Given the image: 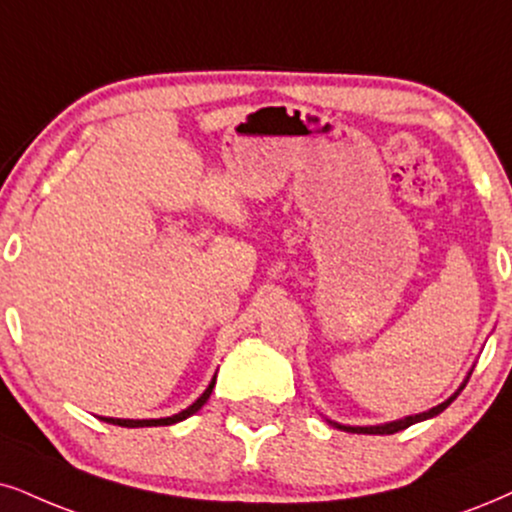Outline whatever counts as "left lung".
<instances>
[{
  "instance_id": "8db88e82",
  "label": "left lung",
  "mask_w": 512,
  "mask_h": 512,
  "mask_svg": "<svg viewBox=\"0 0 512 512\" xmlns=\"http://www.w3.org/2000/svg\"><path fill=\"white\" fill-rule=\"evenodd\" d=\"M460 389H463V387H460ZM460 389L456 391V394L451 396L449 401L439 403L437 408L427 410V413H420V415H410V418H406V420L387 422V425H377V427H346V425H337V422H332V425H334V427H339V430H346V432H353V434H394V432H401V430H406V427H410V425H415V422H420V420H427V418H434V415H439L441 410H444L446 406H451V401L456 399V396L460 394Z\"/></svg>"
}]
</instances>
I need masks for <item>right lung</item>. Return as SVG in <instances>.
<instances>
[{
  "label": "right lung",
  "mask_w": 512,
  "mask_h": 512,
  "mask_svg": "<svg viewBox=\"0 0 512 512\" xmlns=\"http://www.w3.org/2000/svg\"><path fill=\"white\" fill-rule=\"evenodd\" d=\"M213 384H216V377H213V382L208 384V389L204 391V394L199 396L197 401L192 403V406H189L187 410H182V413H178V415H173V418H161V420H118V418H102V420L111 422V425H121V427H159V425H173V422H180V420L189 418V415H194L201 406H204V403L208 401V396H211Z\"/></svg>",
  "instance_id": "add662e5"
}]
</instances>
